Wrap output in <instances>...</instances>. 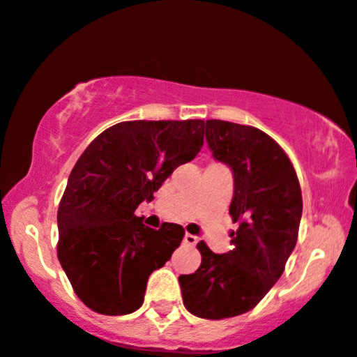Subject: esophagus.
I'll use <instances>...</instances> for the list:
<instances>
[{"label": "esophagus", "instance_id": "obj_1", "mask_svg": "<svg viewBox=\"0 0 357 357\" xmlns=\"http://www.w3.org/2000/svg\"><path fill=\"white\" fill-rule=\"evenodd\" d=\"M183 242L188 245H195L197 242H199V237L197 236H192V234H185V237H183Z\"/></svg>", "mask_w": 357, "mask_h": 357}]
</instances>
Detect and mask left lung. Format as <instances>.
I'll use <instances>...</instances> for the list:
<instances>
[{
  "label": "left lung",
  "instance_id": "left-lung-1",
  "mask_svg": "<svg viewBox=\"0 0 357 357\" xmlns=\"http://www.w3.org/2000/svg\"><path fill=\"white\" fill-rule=\"evenodd\" d=\"M205 138L213 158L232 170L229 213L237 230L230 232L234 249L227 254L200 241V267L178 282L188 312L225 319L254 309L282 275L297 242L303 195L286 152L262 130L207 120Z\"/></svg>",
  "mask_w": 357,
  "mask_h": 357
}]
</instances>
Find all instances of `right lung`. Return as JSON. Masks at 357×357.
Returning a JSON list of instances; mask_svg holds the SVG:
<instances>
[{"label":"right lung","mask_w":357,"mask_h":357,"mask_svg":"<svg viewBox=\"0 0 357 357\" xmlns=\"http://www.w3.org/2000/svg\"><path fill=\"white\" fill-rule=\"evenodd\" d=\"M204 120L121 121L100 133L71 170L58 207V259L91 311L125 316L144 304L146 280L185 230L135 215L144 200L204 145Z\"/></svg>","instance_id":"obj_1"}]
</instances>
